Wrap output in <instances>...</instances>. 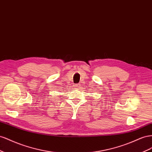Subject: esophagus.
<instances>
[{"label": "esophagus", "mask_w": 152, "mask_h": 152, "mask_svg": "<svg viewBox=\"0 0 152 152\" xmlns=\"http://www.w3.org/2000/svg\"><path fill=\"white\" fill-rule=\"evenodd\" d=\"M75 87L76 89H79L80 88V84H76L75 85Z\"/></svg>", "instance_id": "34e87169"}]
</instances>
